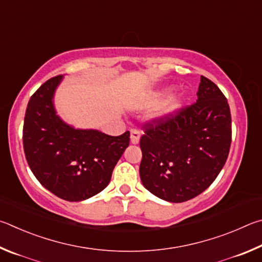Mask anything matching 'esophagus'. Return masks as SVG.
Instances as JSON below:
<instances>
[{
    "instance_id": "esophagus-1",
    "label": "esophagus",
    "mask_w": 262,
    "mask_h": 262,
    "mask_svg": "<svg viewBox=\"0 0 262 262\" xmlns=\"http://www.w3.org/2000/svg\"><path fill=\"white\" fill-rule=\"evenodd\" d=\"M131 143L132 144H138L139 140H140V136H141V132L139 130H137V128H131Z\"/></svg>"
}]
</instances>
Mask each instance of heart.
Segmentation results:
<instances>
[{"mask_svg":"<svg viewBox=\"0 0 262 262\" xmlns=\"http://www.w3.org/2000/svg\"><path fill=\"white\" fill-rule=\"evenodd\" d=\"M162 96H163V94L160 93V94H158L157 96H155L153 101H154V102H157V101L162 99ZM181 104H182V98H181V96H175V98L170 99L166 104L163 105L162 113L163 114H170L172 112H175L176 109L180 108Z\"/></svg>","mask_w":262,"mask_h":262,"instance_id":"obj_1","label":"heart"}]
</instances>
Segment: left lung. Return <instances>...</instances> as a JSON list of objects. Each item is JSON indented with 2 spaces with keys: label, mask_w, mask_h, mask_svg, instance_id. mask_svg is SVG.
Listing matches in <instances>:
<instances>
[{
  "label": "left lung",
  "mask_w": 262,
  "mask_h": 262,
  "mask_svg": "<svg viewBox=\"0 0 262 262\" xmlns=\"http://www.w3.org/2000/svg\"><path fill=\"white\" fill-rule=\"evenodd\" d=\"M196 96L194 103L143 125L140 180L150 193L170 203L203 193L222 170L230 150L227 98L204 76Z\"/></svg>",
  "instance_id": "obj_1"
}]
</instances>
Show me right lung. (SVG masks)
<instances>
[{"label":"right lung","mask_w":262,"mask_h":262,"mask_svg":"<svg viewBox=\"0 0 262 262\" xmlns=\"http://www.w3.org/2000/svg\"><path fill=\"white\" fill-rule=\"evenodd\" d=\"M62 78H50L31 96L23 145L26 161L41 185L61 199L81 201L109 184L115 166L130 143V132L113 137L64 123L53 104Z\"/></svg>","instance_id":"1"}]
</instances>
